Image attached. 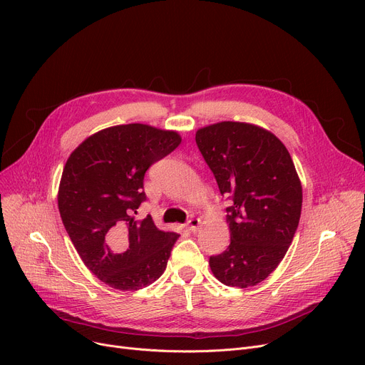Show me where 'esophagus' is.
Returning a JSON list of instances; mask_svg holds the SVG:
<instances>
[{
    "instance_id": "obj_1",
    "label": "esophagus",
    "mask_w": 365,
    "mask_h": 365,
    "mask_svg": "<svg viewBox=\"0 0 365 365\" xmlns=\"http://www.w3.org/2000/svg\"><path fill=\"white\" fill-rule=\"evenodd\" d=\"M200 225H201V220H200V219H190V220L187 222L186 227H187V231H189V232H192V234H195V232L198 231V227H200Z\"/></svg>"
}]
</instances>
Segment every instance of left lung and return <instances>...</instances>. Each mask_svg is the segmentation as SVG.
Returning <instances> with one entry per match:
<instances>
[{
    "instance_id": "left-lung-1",
    "label": "left lung",
    "mask_w": 365,
    "mask_h": 365,
    "mask_svg": "<svg viewBox=\"0 0 365 365\" xmlns=\"http://www.w3.org/2000/svg\"><path fill=\"white\" fill-rule=\"evenodd\" d=\"M195 140L220 194L232 200L231 244L210 267L225 285L253 287L277 269L296 234L303 197L294 163L274 133L255 124L216 123Z\"/></svg>"
}]
</instances>
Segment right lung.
<instances>
[{
	"instance_id": "add662e5",
	"label": "right lung",
	"mask_w": 365,
	"mask_h": 365,
	"mask_svg": "<svg viewBox=\"0 0 365 365\" xmlns=\"http://www.w3.org/2000/svg\"><path fill=\"white\" fill-rule=\"evenodd\" d=\"M180 142L173 130L113 125L88 136L65 164L57 192L63 226L90 272L112 289L140 290L165 271L179 235L134 215L146 200V170Z\"/></svg>"
}]
</instances>
